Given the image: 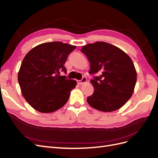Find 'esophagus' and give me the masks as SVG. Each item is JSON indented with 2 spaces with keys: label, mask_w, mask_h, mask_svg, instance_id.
<instances>
[{
  "label": "esophagus",
  "mask_w": 158,
  "mask_h": 158,
  "mask_svg": "<svg viewBox=\"0 0 158 158\" xmlns=\"http://www.w3.org/2000/svg\"><path fill=\"white\" fill-rule=\"evenodd\" d=\"M87 82V79L85 77H83L82 79L81 80H77V84H79V85H82V84H84V83H85Z\"/></svg>",
  "instance_id": "esophagus-1"
}]
</instances>
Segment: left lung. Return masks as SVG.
Here are the masks:
<instances>
[{
    "label": "left lung",
    "mask_w": 158,
    "mask_h": 158,
    "mask_svg": "<svg viewBox=\"0 0 158 158\" xmlns=\"http://www.w3.org/2000/svg\"><path fill=\"white\" fill-rule=\"evenodd\" d=\"M90 63L89 74H99L90 80L94 94L87 98L91 107L103 112L120 109L130 99L136 82L132 60L117 47L97 41L81 49Z\"/></svg>",
    "instance_id": "1"
}]
</instances>
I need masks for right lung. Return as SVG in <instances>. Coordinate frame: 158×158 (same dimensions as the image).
<instances>
[{"instance_id": "1", "label": "right lung", "mask_w": 158, "mask_h": 158, "mask_svg": "<svg viewBox=\"0 0 158 158\" xmlns=\"http://www.w3.org/2000/svg\"><path fill=\"white\" fill-rule=\"evenodd\" d=\"M76 46L60 41L35 47L23 58L18 80L23 98L41 113L54 112L68 102L77 82L61 76L66 73L64 63Z\"/></svg>"}]
</instances>
